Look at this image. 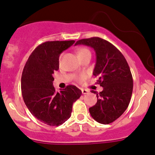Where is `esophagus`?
I'll use <instances>...</instances> for the list:
<instances>
[{
  "mask_svg": "<svg viewBox=\"0 0 155 155\" xmlns=\"http://www.w3.org/2000/svg\"><path fill=\"white\" fill-rule=\"evenodd\" d=\"M81 92H82V94H87V93H88V91L87 90H85V89H82L81 90Z\"/></svg>",
  "mask_w": 155,
  "mask_h": 155,
  "instance_id": "34e87169",
  "label": "esophagus"
}]
</instances>
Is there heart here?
<instances>
[{"instance_id": "b5f03b06", "label": "heart", "mask_w": 155, "mask_h": 155, "mask_svg": "<svg viewBox=\"0 0 155 155\" xmlns=\"http://www.w3.org/2000/svg\"><path fill=\"white\" fill-rule=\"evenodd\" d=\"M91 54V51H90V50L88 48H84V47H81L80 48L78 49L77 51V54H78V57H81V56H83V55H85V54ZM61 59V57H59V60H60ZM85 75L84 74H81V75H79V76H77L76 77V79L79 82H82L85 79Z\"/></svg>"}]
</instances>
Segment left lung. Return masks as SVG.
I'll use <instances>...</instances> for the list:
<instances>
[{
	"label": "left lung",
	"mask_w": 155,
	"mask_h": 155,
	"mask_svg": "<svg viewBox=\"0 0 155 155\" xmlns=\"http://www.w3.org/2000/svg\"><path fill=\"white\" fill-rule=\"evenodd\" d=\"M75 45H84L94 49L96 62L93 76L103 87L97 95V103L89 108L97 122L109 124L118 118L128 107L133 89V79L129 64L121 52L112 43L100 37L78 40Z\"/></svg>",
	"instance_id": "obj_1"
}]
</instances>
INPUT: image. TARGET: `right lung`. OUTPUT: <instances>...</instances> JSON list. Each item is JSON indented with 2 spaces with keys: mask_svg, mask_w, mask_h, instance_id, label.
<instances>
[{
  "mask_svg": "<svg viewBox=\"0 0 155 155\" xmlns=\"http://www.w3.org/2000/svg\"><path fill=\"white\" fill-rule=\"evenodd\" d=\"M74 40L48 41L38 45L28 57L21 77V91L31 113L49 126L62 124L71 117L73 104L81 95L74 85L57 92L53 74L59 69V57Z\"/></svg>",
  "mask_w": 155,
  "mask_h": 155,
  "instance_id": "obj_1",
  "label": "right lung"
}]
</instances>
